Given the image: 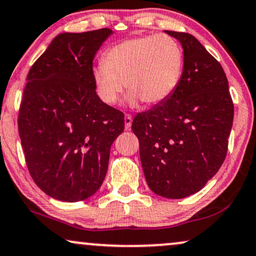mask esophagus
<instances>
[{
	"label": "esophagus",
	"mask_w": 256,
	"mask_h": 256,
	"mask_svg": "<svg viewBox=\"0 0 256 256\" xmlns=\"http://www.w3.org/2000/svg\"><path fill=\"white\" fill-rule=\"evenodd\" d=\"M132 121H133V118H132V115H129V114H126V116H124V127H126V129L130 128Z\"/></svg>",
	"instance_id": "34e87169"
}]
</instances>
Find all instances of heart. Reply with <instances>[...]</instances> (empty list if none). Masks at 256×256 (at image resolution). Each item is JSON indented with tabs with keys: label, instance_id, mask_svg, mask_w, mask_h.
<instances>
[{
	"label": "heart",
	"instance_id": "heart-1",
	"mask_svg": "<svg viewBox=\"0 0 256 256\" xmlns=\"http://www.w3.org/2000/svg\"><path fill=\"white\" fill-rule=\"evenodd\" d=\"M184 53L168 36L133 38L109 47L102 65L92 68V83L106 106L118 102L124 89L128 102L156 106L171 97L180 80Z\"/></svg>",
	"mask_w": 256,
	"mask_h": 256
}]
</instances>
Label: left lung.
Here are the masks:
<instances>
[{"label":"left lung","instance_id":"1","mask_svg":"<svg viewBox=\"0 0 256 256\" xmlns=\"http://www.w3.org/2000/svg\"><path fill=\"white\" fill-rule=\"evenodd\" d=\"M166 33L184 48L180 80L165 102L138 112L132 129L150 190L180 200L203 188L224 162L234 103L224 70L200 41Z\"/></svg>","mask_w":256,"mask_h":256}]
</instances>
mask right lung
Returning a JSON list of instances; mask_svg holds the SVG:
<instances>
[{
    "label": "right lung",
    "instance_id": "add662e5",
    "mask_svg": "<svg viewBox=\"0 0 256 256\" xmlns=\"http://www.w3.org/2000/svg\"><path fill=\"white\" fill-rule=\"evenodd\" d=\"M109 28L56 36L27 74L18 134L34 182L56 200L80 202L102 185L124 114L98 98L92 62Z\"/></svg>",
    "mask_w": 256,
    "mask_h": 256
}]
</instances>
